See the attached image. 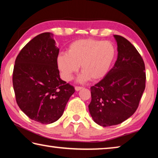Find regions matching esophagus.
Wrapping results in <instances>:
<instances>
[{
	"label": "esophagus",
	"mask_w": 158,
	"mask_h": 158,
	"mask_svg": "<svg viewBox=\"0 0 158 158\" xmlns=\"http://www.w3.org/2000/svg\"><path fill=\"white\" fill-rule=\"evenodd\" d=\"M82 89H83L82 86H75V90H77V91H79V90H80Z\"/></svg>",
	"instance_id": "esophagus-1"
}]
</instances>
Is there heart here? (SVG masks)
Listing matches in <instances>:
<instances>
[{
    "label": "heart",
    "mask_w": 158,
    "mask_h": 158,
    "mask_svg": "<svg viewBox=\"0 0 158 158\" xmlns=\"http://www.w3.org/2000/svg\"><path fill=\"white\" fill-rule=\"evenodd\" d=\"M116 55L114 45L109 41L82 39L69 44L68 53L57 57V66L65 81H70L81 65L80 81L102 79L109 73Z\"/></svg>",
    "instance_id": "obj_1"
}]
</instances>
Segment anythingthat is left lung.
I'll list each match as a JSON object with an SVG mask.
<instances>
[{
	"instance_id": "8db88e82",
	"label": "left lung",
	"mask_w": 158,
	"mask_h": 158,
	"mask_svg": "<svg viewBox=\"0 0 158 158\" xmlns=\"http://www.w3.org/2000/svg\"><path fill=\"white\" fill-rule=\"evenodd\" d=\"M118 58L107 74L90 87V114L103 127L120 124L137 110L146 87L145 64L137 49L121 35H114Z\"/></svg>"
}]
</instances>
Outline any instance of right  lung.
I'll return each mask as SVG.
<instances>
[{"label": "right lung", "instance_id": "right-lung-1", "mask_svg": "<svg viewBox=\"0 0 158 158\" xmlns=\"http://www.w3.org/2000/svg\"><path fill=\"white\" fill-rule=\"evenodd\" d=\"M58 53L53 34L41 33L22 48L13 69L18 106L31 119L42 124L59 119L75 92L73 85L60 78Z\"/></svg>", "mask_w": 158, "mask_h": 158}]
</instances>
